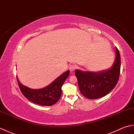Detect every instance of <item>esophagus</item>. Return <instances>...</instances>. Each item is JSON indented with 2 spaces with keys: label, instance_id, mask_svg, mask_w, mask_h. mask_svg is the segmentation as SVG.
Returning a JSON list of instances; mask_svg holds the SVG:
<instances>
[{
  "label": "esophagus",
  "instance_id": "34e87169",
  "mask_svg": "<svg viewBox=\"0 0 134 134\" xmlns=\"http://www.w3.org/2000/svg\"><path fill=\"white\" fill-rule=\"evenodd\" d=\"M75 69H76L75 65H74V64L71 65L69 67V70H70V71L71 72H74V70H75Z\"/></svg>",
  "mask_w": 134,
  "mask_h": 134
}]
</instances>
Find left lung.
Masks as SVG:
<instances>
[{
	"instance_id": "obj_1",
	"label": "left lung",
	"mask_w": 134,
	"mask_h": 134,
	"mask_svg": "<svg viewBox=\"0 0 134 134\" xmlns=\"http://www.w3.org/2000/svg\"><path fill=\"white\" fill-rule=\"evenodd\" d=\"M116 58L109 69L98 72L76 70L79 89L86 98L96 99L108 94L117 84L120 71V55L115 48Z\"/></svg>"
}]
</instances>
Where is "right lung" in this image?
I'll return each mask as SVG.
<instances>
[{
    "instance_id": "obj_1",
    "label": "right lung",
    "mask_w": 134,
    "mask_h": 134,
    "mask_svg": "<svg viewBox=\"0 0 134 134\" xmlns=\"http://www.w3.org/2000/svg\"><path fill=\"white\" fill-rule=\"evenodd\" d=\"M69 74L70 71L68 70L49 85L40 89H33L25 86L20 83L17 76L16 79L20 90L27 99L38 105L51 106L56 104L60 98L62 87Z\"/></svg>"
}]
</instances>
